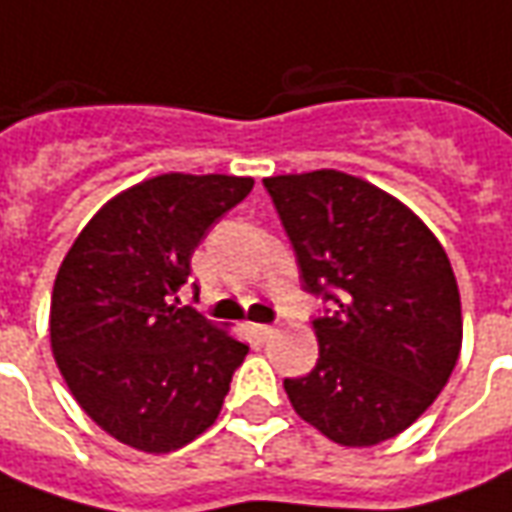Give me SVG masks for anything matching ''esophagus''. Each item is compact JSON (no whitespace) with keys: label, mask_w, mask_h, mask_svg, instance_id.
<instances>
[{"label":"esophagus","mask_w":512,"mask_h":512,"mask_svg":"<svg viewBox=\"0 0 512 512\" xmlns=\"http://www.w3.org/2000/svg\"><path fill=\"white\" fill-rule=\"evenodd\" d=\"M249 332H252V335H255L257 341H268V338H274V327H268V324H252V327H249Z\"/></svg>","instance_id":"obj_1"}]
</instances>
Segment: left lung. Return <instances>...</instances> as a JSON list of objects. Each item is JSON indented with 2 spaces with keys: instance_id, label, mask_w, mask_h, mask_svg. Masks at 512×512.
Instances as JSON below:
<instances>
[{
  "instance_id": "obj_1",
  "label": "left lung",
  "mask_w": 512,
  "mask_h": 512,
  "mask_svg": "<svg viewBox=\"0 0 512 512\" xmlns=\"http://www.w3.org/2000/svg\"><path fill=\"white\" fill-rule=\"evenodd\" d=\"M305 291L335 302L313 321L316 368L285 380L293 410L341 446L405 432L438 399L463 343L455 271L396 196L346 171L263 180Z\"/></svg>"
}]
</instances>
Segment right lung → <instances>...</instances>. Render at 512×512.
I'll use <instances>...</instances> for the list:
<instances>
[{"label": "right lung", "instance_id": "add662e5", "mask_svg": "<svg viewBox=\"0 0 512 512\" xmlns=\"http://www.w3.org/2000/svg\"><path fill=\"white\" fill-rule=\"evenodd\" d=\"M252 177L160 174L77 235L52 291V355L77 405L116 441L169 455L219 418L249 346L180 302L207 227Z\"/></svg>", "mask_w": 512, "mask_h": 512}]
</instances>
